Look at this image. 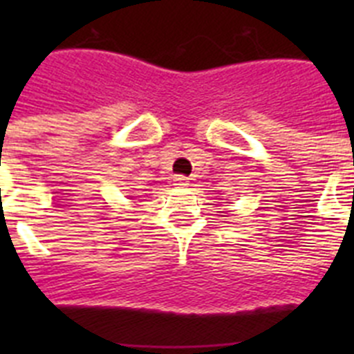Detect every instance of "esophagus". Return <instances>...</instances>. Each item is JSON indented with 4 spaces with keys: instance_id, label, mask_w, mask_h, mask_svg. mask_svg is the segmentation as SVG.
Returning a JSON list of instances; mask_svg holds the SVG:
<instances>
[{
    "instance_id": "esophagus-1",
    "label": "esophagus",
    "mask_w": 354,
    "mask_h": 354,
    "mask_svg": "<svg viewBox=\"0 0 354 354\" xmlns=\"http://www.w3.org/2000/svg\"><path fill=\"white\" fill-rule=\"evenodd\" d=\"M174 183H175V186H179V187H186L187 184H189V179H187L186 175H175Z\"/></svg>"
}]
</instances>
